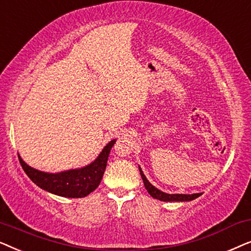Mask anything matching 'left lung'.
Returning <instances> with one entry per match:
<instances>
[{
    "mask_svg": "<svg viewBox=\"0 0 251 251\" xmlns=\"http://www.w3.org/2000/svg\"><path fill=\"white\" fill-rule=\"evenodd\" d=\"M139 171H140V176L143 178V181H144V185H145V188L149 192L150 195L154 199H157V200L160 201H166V202H169V201H192L194 200V199H197L200 197L202 193H194V194H168V193H164V192L157 190L156 187H154L152 184L150 183L149 180H147V178L145 177V175L140 169L139 167Z\"/></svg>",
    "mask_w": 251,
    "mask_h": 251,
    "instance_id": "1",
    "label": "left lung"
}]
</instances>
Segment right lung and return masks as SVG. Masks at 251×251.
I'll use <instances>...</instances> for the list:
<instances>
[{
	"mask_svg": "<svg viewBox=\"0 0 251 251\" xmlns=\"http://www.w3.org/2000/svg\"><path fill=\"white\" fill-rule=\"evenodd\" d=\"M116 140L113 139L104 147L97 159L87 167L72 169L63 173L49 174L36 170L23 161L20 155L19 162L30 180L42 190L65 198H84L94 192L100 184L105 173L109 152Z\"/></svg>",
	"mask_w": 251,
	"mask_h": 251,
	"instance_id": "obj_1",
	"label": "right lung"
}]
</instances>
